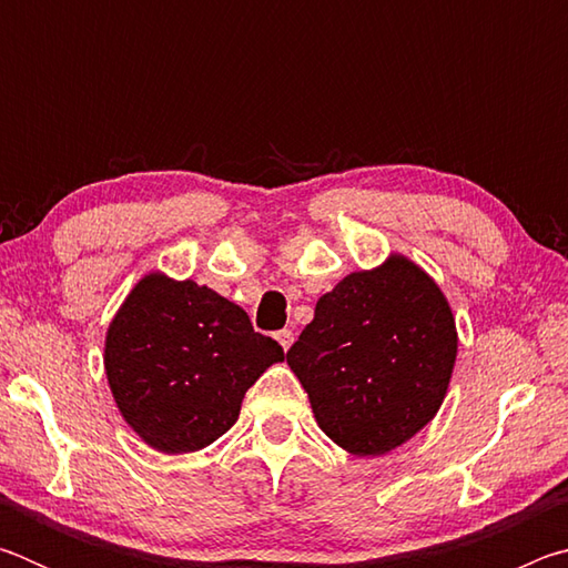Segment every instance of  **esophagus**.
I'll return each mask as SVG.
<instances>
[{"label": "esophagus", "mask_w": 568, "mask_h": 568, "mask_svg": "<svg viewBox=\"0 0 568 568\" xmlns=\"http://www.w3.org/2000/svg\"><path fill=\"white\" fill-rule=\"evenodd\" d=\"M275 338H277V343L283 345V351H287L293 345V331L291 328H283V331H277L275 333Z\"/></svg>", "instance_id": "obj_1"}]
</instances>
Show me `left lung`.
Segmentation results:
<instances>
[{
  "label": "left lung",
  "mask_w": 568,
  "mask_h": 568,
  "mask_svg": "<svg viewBox=\"0 0 568 568\" xmlns=\"http://www.w3.org/2000/svg\"><path fill=\"white\" fill-rule=\"evenodd\" d=\"M456 348L444 293L393 255L325 293L285 358L325 436L355 456H381L436 416Z\"/></svg>",
  "instance_id": "left-lung-1"
}]
</instances>
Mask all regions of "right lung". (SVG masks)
I'll list each match as a JSON object with an SVG mask.
<instances>
[{"mask_svg": "<svg viewBox=\"0 0 568 568\" xmlns=\"http://www.w3.org/2000/svg\"><path fill=\"white\" fill-rule=\"evenodd\" d=\"M283 361L243 307L205 285L152 273L108 331L104 371L124 420L162 454L213 444L240 416L245 390Z\"/></svg>", "mask_w": 568, "mask_h": 568, "instance_id": "right-lung-1", "label": "right lung"}]
</instances>
